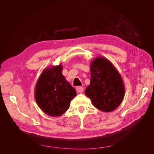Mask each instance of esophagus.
Returning <instances> with one entry per match:
<instances>
[{
  "label": "esophagus",
  "instance_id": "esophagus-1",
  "mask_svg": "<svg viewBox=\"0 0 154 154\" xmlns=\"http://www.w3.org/2000/svg\"><path fill=\"white\" fill-rule=\"evenodd\" d=\"M76 90L78 93H82L83 92V88L82 86H78L76 88Z\"/></svg>",
  "mask_w": 154,
  "mask_h": 154
}]
</instances>
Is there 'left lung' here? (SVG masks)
<instances>
[{"mask_svg": "<svg viewBox=\"0 0 154 154\" xmlns=\"http://www.w3.org/2000/svg\"><path fill=\"white\" fill-rule=\"evenodd\" d=\"M91 79L85 94L99 110L111 112L123 100L124 82L113 64L104 57H96L90 64Z\"/></svg>", "mask_w": 154, "mask_h": 154, "instance_id": "1", "label": "left lung"}]
</instances>
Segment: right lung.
Returning <instances> with one entry per match:
<instances>
[{
	"mask_svg": "<svg viewBox=\"0 0 154 154\" xmlns=\"http://www.w3.org/2000/svg\"><path fill=\"white\" fill-rule=\"evenodd\" d=\"M62 65L44 69L38 77L35 89L37 105L45 114L58 117L66 112L76 90L62 75Z\"/></svg>",
	"mask_w": 154,
	"mask_h": 154,
	"instance_id": "right-lung-1",
	"label": "right lung"
}]
</instances>
